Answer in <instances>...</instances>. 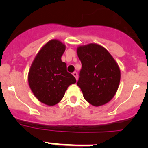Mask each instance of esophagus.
I'll return each instance as SVG.
<instances>
[{"mask_svg": "<svg viewBox=\"0 0 148 148\" xmlns=\"http://www.w3.org/2000/svg\"><path fill=\"white\" fill-rule=\"evenodd\" d=\"M73 75H74V77H75L76 79H78V73H77V72H73Z\"/></svg>", "mask_w": 148, "mask_h": 148, "instance_id": "esophagus-1", "label": "esophagus"}]
</instances>
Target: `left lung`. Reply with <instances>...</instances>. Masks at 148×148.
<instances>
[{"label": "left lung", "instance_id": "left-lung-1", "mask_svg": "<svg viewBox=\"0 0 148 148\" xmlns=\"http://www.w3.org/2000/svg\"><path fill=\"white\" fill-rule=\"evenodd\" d=\"M82 69L77 85L84 98L93 106H100L113 99L119 85L120 70L108 51L95 44L77 49Z\"/></svg>", "mask_w": 148, "mask_h": 148}]
</instances>
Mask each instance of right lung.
I'll return each mask as SVG.
<instances>
[{"label":"right lung","instance_id":"obj_1","mask_svg":"<svg viewBox=\"0 0 148 148\" xmlns=\"http://www.w3.org/2000/svg\"><path fill=\"white\" fill-rule=\"evenodd\" d=\"M65 46L51 40L41 48L32 62L28 82L32 92L40 102L53 106L62 99L65 91L76 79L66 71V63L61 61Z\"/></svg>","mask_w":148,"mask_h":148}]
</instances>
